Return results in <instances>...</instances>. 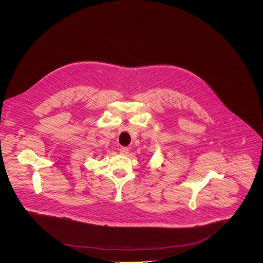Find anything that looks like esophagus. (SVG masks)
Masks as SVG:
<instances>
[{
  "label": "esophagus",
  "mask_w": 263,
  "mask_h": 263,
  "mask_svg": "<svg viewBox=\"0 0 263 263\" xmlns=\"http://www.w3.org/2000/svg\"><path fill=\"white\" fill-rule=\"evenodd\" d=\"M119 151H120V153H121L122 155H127V154L129 153V149L126 148V147H121V148L119 149Z\"/></svg>",
  "instance_id": "1"
}]
</instances>
